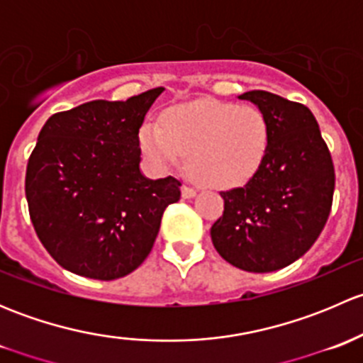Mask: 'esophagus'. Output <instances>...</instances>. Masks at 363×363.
I'll return each instance as SVG.
<instances>
[{"label":"esophagus","mask_w":363,"mask_h":363,"mask_svg":"<svg viewBox=\"0 0 363 363\" xmlns=\"http://www.w3.org/2000/svg\"><path fill=\"white\" fill-rule=\"evenodd\" d=\"M181 191H182V199H186V200L193 199V196L196 195V189H195V188H191V186H188V184L182 186Z\"/></svg>","instance_id":"34e87169"}]
</instances>
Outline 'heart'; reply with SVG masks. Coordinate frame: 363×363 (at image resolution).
I'll return each mask as SVG.
<instances>
[{
	"mask_svg": "<svg viewBox=\"0 0 363 363\" xmlns=\"http://www.w3.org/2000/svg\"><path fill=\"white\" fill-rule=\"evenodd\" d=\"M270 144L269 121L251 105L196 100L175 105L161 124L140 128V145L158 167L189 156L193 174L214 188H237L259 170Z\"/></svg>",
	"mask_w": 363,
	"mask_h": 363,
	"instance_id": "heart-1",
	"label": "heart"
}]
</instances>
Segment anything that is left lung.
<instances>
[{
    "instance_id": "obj_1",
    "label": "left lung",
    "mask_w": 363,
    "mask_h": 363,
    "mask_svg": "<svg viewBox=\"0 0 363 363\" xmlns=\"http://www.w3.org/2000/svg\"><path fill=\"white\" fill-rule=\"evenodd\" d=\"M239 98L269 121V152L246 186L221 193L225 211L211 239L237 269L274 272L306 255L320 237L334 196V163L306 105L269 91Z\"/></svg>"
}]
</instances>
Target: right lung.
I'll list each match as a JSON object with an SVG mask.
<instances>
[{
  "label": "right lung",
  "mask_w": 363,
  "mask_h": 363,
  "mask_svg": "<svg viewBox=\"0 0 363 363\" xmlns=\"http://www.w3.org/2000/svg\"><path fill=\"white\" fill-rule=\"evenodd\" d=\"M163 87L126 101L94 100L47 119L26 170L40 242L63 269L112 281L151 252L161 216L181 199L174 177L140 170L138 131Z\"/></svg>",
  "instance_id": "obj_1"
}]
</instances>
